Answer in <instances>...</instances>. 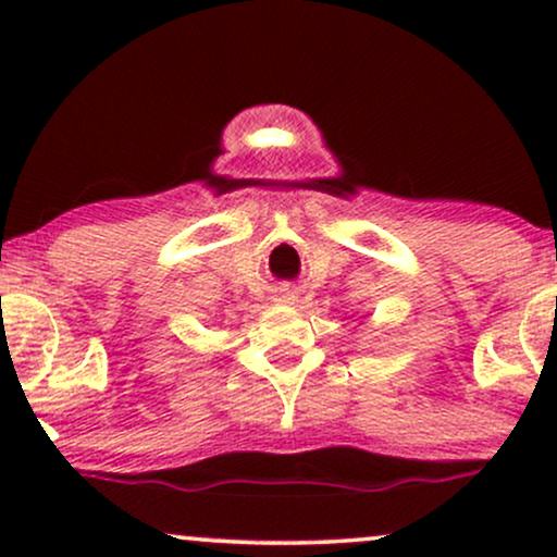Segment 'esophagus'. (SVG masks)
Segmentation results:
<instances>
[{
    "mask_svg": "<svg viewBox=\"0 0 557 557\" xmlns=\"http://www.w3.org/2000/svg\"><path fill=\"white\" fill-rule=\"evenodd\" d=\"M296 293L293 290H280L277 296H274V300H277V304H296Z\"/></svg>",
    "mask_w": 557,
    "mask_h": 557,
    "instance_id": "1",
    "label": "esophagus"
}]
</instances>
